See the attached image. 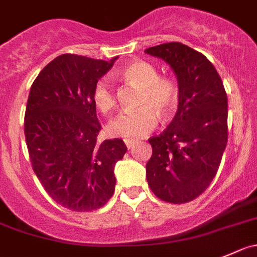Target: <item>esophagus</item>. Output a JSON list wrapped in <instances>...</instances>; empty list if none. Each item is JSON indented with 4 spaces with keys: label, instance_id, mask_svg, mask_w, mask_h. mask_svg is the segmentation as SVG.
<instances>
[{
    "label": "esophagus",
    "instance_id": "34e87169",
    "mask_svg": "<svg viewBox=\"0 0 257 257\" xmlns=\"http://www.w3.org/2000/svg\"><path fill=\"white\" fill-rule=\"evenodd\" d=\"M124 143H125L126 148L128 149H132L134 146H136V142H134L133 139H124Z\"/></svg>",
    "mask_w": 257,
    "mask_h": 257
}]
</instances>
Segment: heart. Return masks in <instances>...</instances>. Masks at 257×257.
Returning <instances> with one entry per match:
<instances>
[{"label": "heart", "instance_id": "1", "mask_svg": "<svg viewBox=\"0 0 257 257\" xmlns=\"http://www.w3.org/2000/svg\"><path fill=\"white\" fill-rule=\"evenodd\" d=\"M124 78L142 88L141 108L121 111L109 123L108 132L113 137L139 139L156 126L158 115L167 118L176 108L178 90L176 84L166 78H158L154 66L144 61H133L121 71ZM93 101L101 113H109L115 105V95L110 83L101 79L94 86Z\"/></svg>", "mask_w": 257, "mask_h": 257}]
</instances>
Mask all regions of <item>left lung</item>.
I'll use <instances>...</instances> for the list:
<instances>
[{
	"label": "left lung",
	"mask_w": 257,
	"mask_h": 257,
	"mask_svg": "<svg viewBox=\"0 0 257 257\" xmlns=\"http://www.w3.org/2000/svg\"><path fill=\"white\" fill-rule=\"evenodd\" d=\"M166 61L178 83V109L166 131L149 139V188L169 203H186L212 179L227 144V95L212 62L181 42L149 47Z\"/></svg>",
	"instance_id": "1"
}]
</instances>
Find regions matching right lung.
Listing matches in <instances>:
<instances>
[{
    "label": "right lung",
    "mask_w": 257,
    "mask_h": 257,
    "mask_svg": "<svg viewBox=\"0 0 257 257\" xmlns=\"http://www.w3.org/2000/svg\"><path fill=\"white\" fill-rule=\"evenodd\" d=\"M116 59L60 55L30 89L25 137L32 168L50 197L76 212L108 202L115 189L114 167L126 152L121 139L99 143L93 101L94 86Z\"/></svg>",
    "instance_id": "obj_1"
}]
</instances>
